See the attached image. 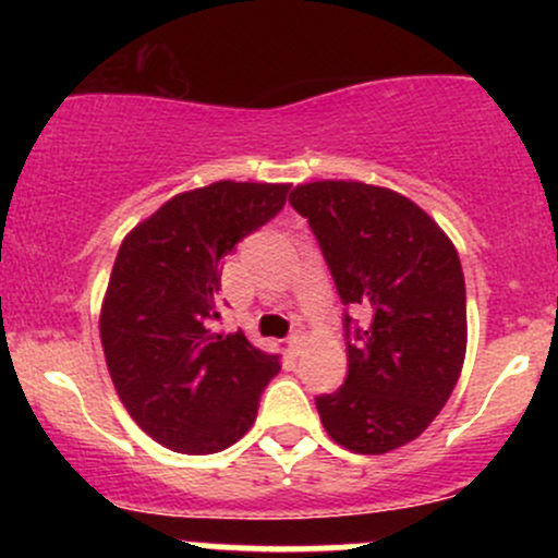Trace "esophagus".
I'll return each instance as SVG.
<instances>
[{"label":"esophagus","mask_w":558,"mask_h":558,"mask_svg":"<svg viewBox=\"0 0 558 558\" xmlns=\"http://www.w3.org/2000/svg\"><path fill=\"white\" fill-rule=\"evenodd\" d=\"M304 341H306V336L301 330H296V332H291V336H288V351H291L293 356H299L301 354V349H304Z\"/></svg>","instance_id":"1"}]
</instances>
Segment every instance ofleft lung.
<instances>
[{
	"label": "left lung",
	"instance_id": "1",
	"mask_svg": "<svg viewBox=\"0 0 558 558\" xmlns=\"http://www.w3.org/2000/svg\"><path fill=\"white\" fill-rule=\"evenodd\" d=\"M343 306L349 375L317 396L325 430L354 453H388L438 417L466 351V293L457 248L407 196L356 181L296 185Z\"/></svg>",
	"mask_w": 558,
	"mask_h": 558
}]
</instances>
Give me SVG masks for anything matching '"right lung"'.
<instances>
[{
    "mask_svg": "<svg viewBox=\"0 0 558 558\" xmlns=\"http://www.w3.org/2000/svg\"><path fill=\"white\" fill-rule=\"evenodd\" d=\"M288 183L220 181L165 202L125 235L101 304V345L128 414L157 444L217 453L257 420L280 362L217 332L222 259L283 209Z\"/></svg>",
    "mask_w": 558,
    "mask_h": 558,
    "instance_id": "obj_1",
    "label": "right lung"
}]
</instances>
